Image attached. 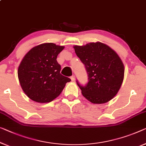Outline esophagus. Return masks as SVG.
<instances>
[{
    "mask_svg": "<svg viewBox=\"0 0 146 146\" xmlns=\"http://www.w3.org/2000/svg\"><path fill=\"white\" fill-rule=\"evenodd\" d=\"M71 80H72V81H75V76H74V75L71 76Z\"/></svg>",
    "mask_w": 146,
    "mask_h": 146,
    "instance_id": "esophagus-1",
    "label": "esophagus"
}]
</instances>
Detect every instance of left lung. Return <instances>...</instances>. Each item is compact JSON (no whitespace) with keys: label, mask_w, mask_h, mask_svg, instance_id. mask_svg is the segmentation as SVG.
<instances>
[{"label":"left lung","mask_w":146,"mask_h":146,"mask_svg":"<svg viewBox=\"0 0 146 146\" xmlns=\"http://www.w3.org/2000/svg\"><path fill=\"white\" fill-rule=\"evenodd\" d=\"M73 48L88 74L85 86L77 80L82 94L93 104L110 101L117 94L124 79V65L118 54L100 42Z\"/></svg>","instance_id":"obj_1"}]
</instances>
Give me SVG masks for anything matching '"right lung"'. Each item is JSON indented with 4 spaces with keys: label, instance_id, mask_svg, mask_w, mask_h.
Instances as JSON below:
<instances>
[{
    "label": "right lung",
    "instance_id": "1",
    "mask_svg": "<svg viewBox=\"0 0 146 146\" xmlns=\"http://www.w3.org/2000/svg\"><path fill=\"white\" fill-rule=\"evenodd\" d=\"M64 48L54 43L35 46L25 54L18 67L17 75L25 94L38 103H48L62 92L69 78L60 73L57 56Z\"/></svg>",
    "mask_w": 146,
    "mask_h": 146
}]
</instances>
